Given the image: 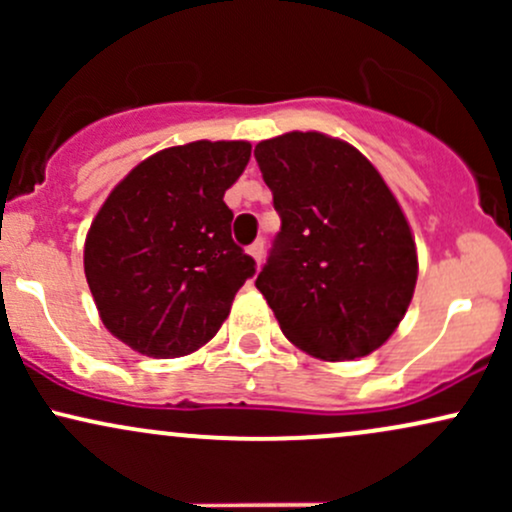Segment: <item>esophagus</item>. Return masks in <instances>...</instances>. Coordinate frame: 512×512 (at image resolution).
<instances>
[{"label": "esophagus", "mask_w": 512, "mask_h": 512, "mask_svg": "<svg viewBox=\"0 0 512 512\" xmlns=\"http://www.w3.org/2000/svg\"><path fill=\"white\" fill-rule=\"evenodd\" d=\"M248 252H250L252 257H255L257 267H260L262 260H264V240H257V243H252L250 248H248Z\"/></svg>", "instance_id": "34e87169"}]
</instances>
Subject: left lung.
I'll return each mask as SVG.
<instances>
[{"instance_id": "left-lung-1", "label": "left lung", "mask_w": 512, "mask_h": 512, "mask_svg": "<svg viewBox=\"0 0 512 512\" xmlns=\"http://www.w3.org/2000/svg\"><path fill=\"white\" fill-rule=\"evenodd\" d=\"M255 158L281 219L255 286L281 332L325 361L383 346L419 272L390 187L361 151L320 132L267 139Z\"/></svg>"}]
</instances>
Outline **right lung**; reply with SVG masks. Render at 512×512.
<instances>
[{
	"mask_svg": "<svg viewBox=\"0 0 512 512\" xmlns=\"http://www.w3.org/2000/svg\"><path fill=\"white\" fill-rule=\"evenodd\" d=\"M248 142H192L139 163L91 223L84 272L103 325L154 358L197 351L219 332L255 260L233 243L223 195Z\"/></svg>",
	"mask_w": 512,
	"mask_h": 512,
	"instance_id": "add662e5",
	"label": "right lung"
}]
</instances>
